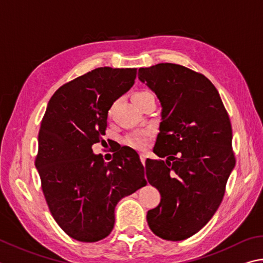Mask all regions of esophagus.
Here are the masks:
<instances>
[{
	"mask_svg": "<svg viewBox=\"0 0 263 263\" xmlns=\"http://www.w3.org/2000/svg\"><path fill=\"white\" fill-rule=\"evenodd\" d=\"M146 154H144V153H142V154H140V160H141V162H142V164L145 165V162H146Z\"/></svg>",
	"mask_w": 263,
	"mask_h": 263,
	"instance_id": "34e87169",
	"label": "esophagus"
}]
</instances>
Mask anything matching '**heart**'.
<instances>
[{"label":"heart","instance_id":"b5f03b06","mask_svg":"<svg viewBox=\"0 0 263 263\" xmlns=\"http://www.w3.org/2000/svg\"><path fill=\"white\" fill-rule=\"evenodd\" d=\"M151 93L148 90H140V92H137L132 95V101H137V100H141L147 97H151ZM148 137H149V133L148 132H138L132 135L131 137H128V144L133 146L135 148H138V149H142L145 148Z\"/></svg>","mask_w":263,"mask_h":263}]
</instances>
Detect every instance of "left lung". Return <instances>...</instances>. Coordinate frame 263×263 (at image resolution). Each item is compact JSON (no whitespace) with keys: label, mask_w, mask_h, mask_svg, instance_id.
Returning <instances> with one entry per match:
<instances>
[{"label":"left lung","mask_w":263,"mask_h":263,"mask_svg":"<svg viewBox=\"0 0 263 263\" xmlns=\"http://www.w3.org/2000/svg\"><path fill=\"white\" fill-rule=\"evenodd\" d=\"M138 78L160 100V133L146 177L161 194L147 213L151 230L178 241L201 230L222 202L235 168L232 128L221 97L203 74L173 63L140 68Z\"/></svg>","instance_id":"8db88e82"}]
</instances>
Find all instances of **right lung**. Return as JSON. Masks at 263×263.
I'll list each match as a JSON object with an SVG mask.
<instances>
[{
	"label": "right lung",
	"instance_id": "add662e5",
	"mask_svg": "<svg viewBox=\"0 0 263 263\" xmlns=\"http://www.w3.org/2000/svg\"><path fill=\"white\" fill-rule=\"evenodd\" d=\"M137 69L98 68L64 84L42 118L35 168L56 223L84 242L106 238L119 200L146 184L139 155L122 147L106 163L92 146L101 141L108 110L130 89Z\"/></svg>",
	"mask_w": 263,
	"mask_h": 263
}]
</instances>
